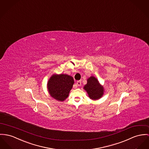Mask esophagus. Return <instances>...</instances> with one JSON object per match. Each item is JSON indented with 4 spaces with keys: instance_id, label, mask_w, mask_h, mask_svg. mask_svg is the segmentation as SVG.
<instances>
[{
    "instance_id": "34e87169",
    "label": "esophagus",
    "mask_w": 149,
    "mask_h": 149,
    "mask_svg": "<svg viewBox=\"0 0 149 149\" xmlns=\"http://www.w3.org/2000/svg\"><path fill=\"white\" fill-rule=\"evenodd\" d=\"M77 84L78 86H81V81L80 80H78L77 81Z\"/></svg>"
}]
</instances>
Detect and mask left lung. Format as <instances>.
<instances>
[{"label": "left lung", "instance_id": "left-lung-1", "mask_svg": "<svg viewBox=\"0 0 149 149\" xmlns=\"http://www.w3.org/2000/svg\"><path fill=\"white\" fill-rule=\"evenodd\" d=\"M84 89L87 92L88 96L92 100L101 98L104 94V88L98 80L91 76L87 79V83L84 86Z\"/></svg>", "mask_w": 149, "mask_h": 149}]
</instances>
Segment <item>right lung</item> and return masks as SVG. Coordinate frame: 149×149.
Masks as SVG:
<instances>
[{
  "mask_svg": "<svg viewBox=\"0 0 149 149\" xmlns=\"http://www.w3.org/2000/svg\"><path fill=\"white\" fill-rule=\"evenodd\" d=\"M74 80L67 74H53L47 81V87L50 96L58 101L63 102L69 96Z\"/></svg>",
  "mask_w": 149,
  "mask_h": 149,
  "instance_id": "obj_1",
  "label": "right lung"
}]
</instances>
